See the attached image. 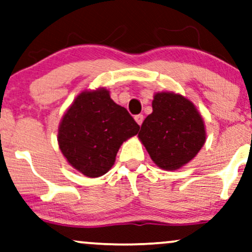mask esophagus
I'll return each instance as SVG.
<instances>
[{
  "label": "esophagus",
  "instance_id": "esophagus-1",
  "mask_svg": "<svg viewBox=\"0 0 252 252\" xmlns=\"http://www.w3.org/2000/svg\"><path fill=\"white\" fill-rule=\"evenodd\" d=\"M143 120H144V116H143L142 114H139V115L135 116V121L137 122V124H138V126H142Z\"/></svg>",
  "mask_w": 252,
  "mask_h": 252
}]
</instances>
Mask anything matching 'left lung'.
<instances>
[{
  "label": "left lung",
  "mask_w": 252,
  "mask_h": 252,
  "mask_svg": "<svg viewBox=\"0 0 252 252\" xmlns=\"http://www.w3.org/2000/svg\"><path fill=\"white\" fill-rule=\"evenodd\" d=\"M154 163L166 171L178 170L189 163L206 142L201 115L183 95L156 93L152 113L138 133Z\"/></svg>",
  "instance_id": "1"
}]
</instances>
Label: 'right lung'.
Instances as JSON below:
<instances>
[{
    "label": "right lung",
    "mask_w": 252,
    "mask_h": 252,
    "mask_svg": "<svg viewBox=\"0 0 252 252\" xmlns=\"http://www.w3.org/2000/svg\"><path fill=\"white\" fill-rule=\"evenodd\" d=\"M139 126L106 88L84 91L63 116L58 143L63 157L89 178L107 173L122 143L137 135Z\"/></svg>",
    "instance_id": "obj_1"
}]
</instances>
